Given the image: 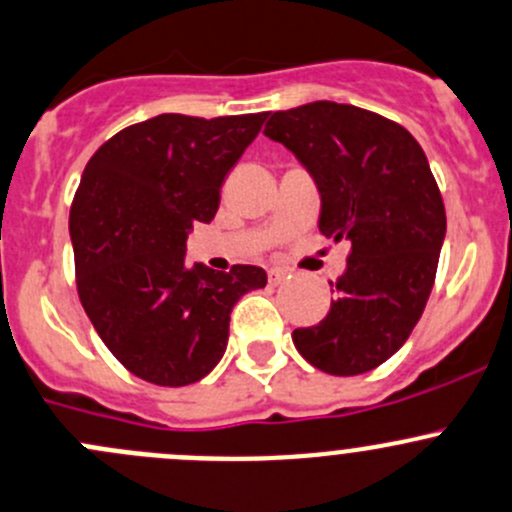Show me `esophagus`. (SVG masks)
<instances>
[{
  "label": "esophagus",
  "mask_w": 512,
  "mask_h": 512,
  "mask_svg": "<svg viewBox=\"0 0 512 512\" xmlns=\"http://www.w3.org/2000/svg\"><path fill=\"white\" fill-rule=\"evenodd\" d=\"M286 278L288 271H283V268H271V271H268V283H271V286H281Z\"/></svg>",
  "instance_id": "obj_1"
}]
</instances>
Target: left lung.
<instances>
[{
  "mask_svg": "<svg viewBox=\"0 0 512 512\" xmlns=\"http://www.w3.org/2000/svg\"><path fill=\"white\" fill-rule=\"evenodd\" d=\"M263 134L316 181L321 234L351 244L331 311L293 343L331 376L373 371L408 341L435 281L445 206L426 154L396 121L336 101L273 111Z\"/></svg>",
  "mask_w": 512,
  "mask_h": 512,
  "instance_id": "left-lung-1",
  "label": "left lung"
}]
</instances>
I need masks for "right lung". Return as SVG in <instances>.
Segmentation results:
<instances>
[{"instance_id":"1","label":"right lung","mask_w":512,"mask_h":512,"mask_svg":"<svg viewBox=\"0 0 512 512\" xmlns=\"http://www.w3.org/2000/svg\"><path fill=\"white\" fill-rule=\"evenodd\" d=\"M266 116L159 114L121 129L86 164L69 211L79 301L116 361L144 381H201L224 356L234 303L266 286L258 266L184 261L189 231L214 219L226 174Z\"/></svg>"}]
</instances>
